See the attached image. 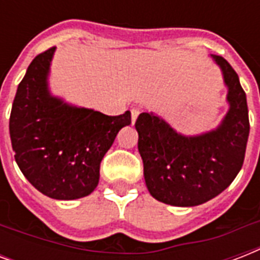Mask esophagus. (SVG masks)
<instances>
[{
    "instance_id": "1",
    "label": "esophagus",
    "mask_w": 260,
    "mask_h": 260,
    "mask_svg": "<svg viewBox=\"0 0 260 260\" xmlns=\"http://www.w3.org/2000/svg\"><path fill=\"white\" fill-rule=\"evenodd\" d=\"M138 116H139L138 109L131 110V118H132V124H135V122H136V118H138Z\"/></svg>"
}]
</instances>
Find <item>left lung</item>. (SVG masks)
<instances>
[{
    "instance_id": "left-lung-1",
    "label": "left lung",
    "mask_w": 260,
    "mask_h": 260,
    "mask_svg": "<svg viewBox=\"0 0 260 260\" xmlns=\"http://www.w3.org/2000/svg\"><path fill=\"white\" fill-rule=\"evenodd\" d=\"M226 87L228 110L216 128L183 135L159 114L136 120L144 181L155 200L173 206H197L224 191L243 166L250 135L247 97L236 71L225 59L210 55Z\"/></svg>"
}]
</instances>
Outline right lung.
Listing matches in <instances>:
<instances>
[{"instance_id": "1", "label": "right lung", "mask_w": 260, "mask_h": 260, "mask_svg": "<svg viewBox=\"0 0 260 260\" xmlns=\"http://www.w3.org/2000/svg\"><path fill=\"white\" fill-rule=\"evenodd\" d=\"M56 47L32 60L17 87L9 120L14 159L35 189L70 201L93 193L100 165L131 112L106 114L73 105L50 89Z\"/></svg>"}]
</instances>
